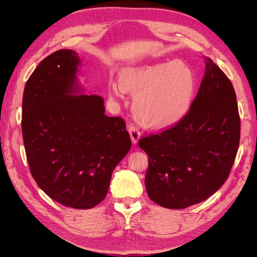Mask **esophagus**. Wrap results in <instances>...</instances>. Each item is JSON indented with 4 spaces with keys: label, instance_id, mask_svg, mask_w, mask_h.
Wrapping results in <instances>:
<instances>
[{
    "label": "esophagus",
    "instance_id": "34e87169",
    "mask_svg": "<svg viewBox=\"0 0 257 257\" xmlns=\"http://www.w3.org/2000/svg\"><path fill=\"white\" fill-rule=\"evenodd\" d=\"M128 133H130L132 142H133L134 144H137L138 141H139V138H141V132H139L138 128L135 125H133V124H130V125H128Z\"/></svg>",
    "mask_w": 257,
    "mask_h": 257
}]
</instances>
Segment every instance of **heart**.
Segmentation results:
<instances>
[{"label":"heart","mask_w":257,"mask_h":257,"mask_svg":"<svg viewBox=\"0 0 257 257\" xmlns=\"http://www.w3.org/2000/svg\"><path fill=\"white\" fill-rule=\"evenodd\" d=\"M120 83L112 84L115 95H135L133 112L142 125L162 130L175 125L189 111L195 91V77L182 61L163 62L126 68Z\"/></svg>","instance_id":"b5f03b06"}]
</instances>
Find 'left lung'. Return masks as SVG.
Segmentation results:
<instances>
[{
  "instance_id": "left-lung-1",
  "label": "left lung",
  "mask_w": 257,
  "mask_h": 257,
  "mask_svg": "<svg viewBox=\"0 0 257 257\" xmlns=\"http://www.w3.org/2000/svg\"><path fill=\"white\" fill-rule=\"evenodd\" d=\"M205 76L190 110L175 125L139 139L149 155L148 196L168 209L206 200L227 180L240 141V116L234 87L206 58Z\"/></svg>"
}]
</instances>
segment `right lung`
<instances>
[{
    "instance_id": "add662e5",
    "label": "right lung",
    "mask_w": 257,
    "mask_h": 257,
    "mask_svg": "<svg viewBox=\"0 0 257 257\" xmlns=\"http://www.w3.org/2000/svg\"><path fill=\"white\" fill-rule=\"evenodd\" d=\"M80 60L71 49L45 58L22 98V137L31 174L57 203L91 209L103 201L132 142L125 122L105 114L104 99L80 94Z\"/></svg>"
}]
</instances>
